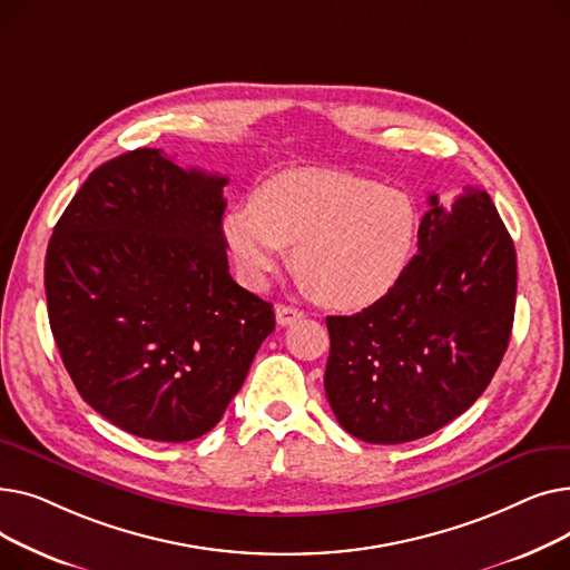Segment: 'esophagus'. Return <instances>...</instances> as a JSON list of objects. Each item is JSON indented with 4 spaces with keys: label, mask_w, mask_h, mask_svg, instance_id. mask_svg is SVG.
Listing matches in <instances>:
<instances>
[{
    "label": "esophagus",
    "mask_w": 570,
    "mask_h": 570,
    "mask_svg": "<svg viewBox=\"0 0 570 570\" xmlns=\"http://www.w3.org/2000/svg\"><path fill=\"white\" fill-rule=\"evenodd\" d=\"M275 314H277V323H279V325H293L295 321H301V318L305 316L301 309L288 307V305H277V307H275Z\"/></svg>",
    "instance_id": "esophagus-1"
}]
</instances>
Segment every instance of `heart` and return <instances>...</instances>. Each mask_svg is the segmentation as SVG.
I'll list each match as a JSON object with an SVG mask.
<instances>
[{
	"label": "heart",
	"mask_w": 570,
	"mask_h": 570,
	"mask_svg": "<svg viewBox=\"0 0 570 570\" xmlns=\"http://www.w3.org/2000/svg\"><path fill=\"white\" fill-rule=\"evenodd\" d=\"M415 200L374 179L342 170H288L263 183L249 209H230L222 230L228 254L252 288H265L293 250L295 269L316 301L357 312L391 293L415 256Z\"/></svg>",
	"instance_id": "b5f03b06"
}]
</instances>
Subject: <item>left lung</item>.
Wrapping results in <instances>:
<instances>
[{"mask_svg": "<svg viewBox=\"0 0 570 570\" xmlns=\"http://www.w3.org/2000/svg\"><path fill=\"white\" fill-rule=\"evenodd\" d=\"M518 261L488 191L430 196L402 282L353 316H327L325 395L367 443H406L464 413L490 385L513 331Z\"/></svg>", "mask_w": 570, "mask_h": 570, "instance_id": "obj_1", "label": "left lung"}]
</instances>
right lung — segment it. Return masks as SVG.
<instances>
[{"label":"right lung","mask_w":570,"mask_h":570,"mask_svg":"<svg viewBox=\"0 0 570 570\" xmlns=\"http://www.w3.org/2000/svg\"><path fill=\"white\" fill-rule=\"evenodd\" d=\"M226 185L140 147L89 175L52 230L55 344L80 397L129 434L213 430L275 331L273 305L228 273Z\"/></svg>","instance_id":"1"}]
</instances>
